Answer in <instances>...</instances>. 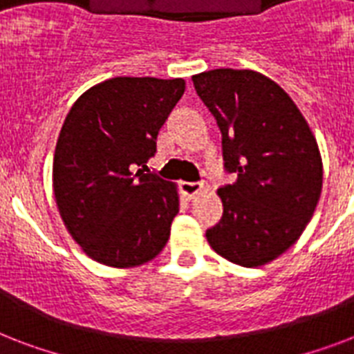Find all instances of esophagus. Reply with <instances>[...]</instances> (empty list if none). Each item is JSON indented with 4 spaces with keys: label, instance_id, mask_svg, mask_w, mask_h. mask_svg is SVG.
<instances>
[{
    "label": "esophagus",
    "instance_id": "1",
    "mask_svg": "<svg viewBox=\"0 0 354 354\" xmlns=\"http://www.w3.org/2000/svg\"><path fill=\"white\" fill-rule=\"evenodd\" d=\"M180 189H182V193L185 194L189 200H191V198H194L196 194H200L202 191H204V183L202 182H182Z\"/></svg>",
    "mask_w": 354,
    "mask_h": 354
}]
</instances>
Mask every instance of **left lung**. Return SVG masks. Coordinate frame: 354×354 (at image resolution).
Returning <instances> with one entry per match:
<instances>
[{
  "instance_id": "left-lung-1",
  "label": "left lung",
  "mask_w": 354,
  "mask_h": 354,
  "mask_svg": "<svg viewBox=\"0 0 354 354\" xmlns=\"http://www.w3.org/2000/svg\"><path fill=\"white\" fill-rule=\"evenodd\" d=\"M193 82L221 128L224 169L236 176L218 189L224 213L207 242L246 268L270 263L299 239L318 205V143L288 93L257 71L211 69Z\"/></svg>"
}]
</instances>
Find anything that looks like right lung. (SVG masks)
<instances>
[{"mask_svg":"<svg viewBox=\"0 0 354 354\" xmlns=\"http://www.w3.org/2000/svg\"><path fill=\"white\" fill-rule=\"evenodd\" d=\"M183 79L115 77L77 99L58 136L53 189L69 235L113 268L149 263L180 211L176 185L147 171Z\"/></svg>","mask_w":354,"mask_h":354,"instance_id":"right-lung-1","label":"right lung"}]
</instances>
